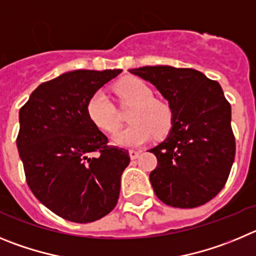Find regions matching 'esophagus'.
<instances>
[{
  "mask_svg": "<svg viewBox=\"0 0 256 256\" xmlns=\"http://www.w3.org/2000/svg\"><path fill=\"white\" fill-rule=\"evenodd\" d=\"M140 153H142V152H140V150H134V149L128 150V156H130L131 160H136L138 156H140Z\"/></svg>",
  "mask_w": 256,
  "mask_h": 256,
  "instance_id": "obj_1",
  "label": "esophagus"
}]
</instances>
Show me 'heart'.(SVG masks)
I'll return each instance as SVG.
<instances>
[{
	"mask_svg": "<svg viewBox=\"0 0 256 256\" xmlns=\"http://www.w3.org/2000/svg\"><path fill=\"white\" fill-rule=\"evenodd\" d=\"M116 92L121 98L135 103L128 120L131 124L114 134L112 142L120 146H139L150 140L156 134L163 136L172 125V112L167 104L153 100V90L138 78H125L117 82ZM86 112L92 122L106 132L118 128L116 110L104 92L98 90L90 96Z\"/></svg>",
	"mask_w": 256,
	"mask_h": 256,
	"instance_id": "obj_1",
	"label": "heart"
}]
</instances>
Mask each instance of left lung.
Wrapping results in <instances>:
<instances>
[{"label": "left lung", "mask_w": 256, "mask_h": 256, "mask_svg": "<svg viewBox=\"0 0 256 256\" xmlns=\"http://www.w3.org/2000/svg\"><path fill=\"white\" fill-rule=\"evenodd\" d=\"M131 74L153 84L168 100L172 126L152 148L158 164L149 180L158 199L196 208L224 186L234 160L231 106L217 82L194 68L144 66Z\"/></svg>", "instance_id": "left-lung-1"}]
</instances>
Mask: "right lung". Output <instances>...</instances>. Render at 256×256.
<instances>
[{
    "label": "right lung",
    "mask_w": 256,
    "mask_h": 256,
    "mask_svg": "<svg viewBox=\"0 0 256 256\" xmlns=\"http://www.w3.org/2000/svg\"><path fill=\"white\" fill-rule=\"evenodd\" d=\"M121 72L68 71L39 85L20 108L16 145L28 185L43 206L70 222L100 220L118 200L128 152L107 145L86 104Z\"/></svg>",
    "instance_id": "obj_1"
}]
</instances>
